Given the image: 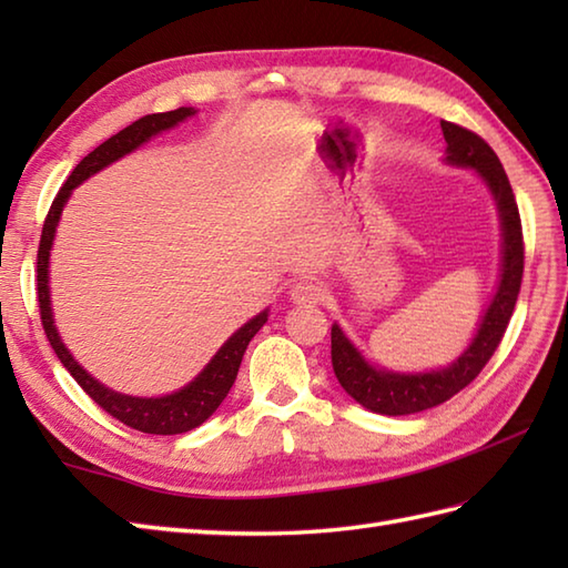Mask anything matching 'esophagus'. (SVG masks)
Instances as JSON below:
<instances>
[{"mask_svg":"<svg viewBox=\"0 0 568 568\" xmlns=\"http://www.w3.org/2000/svg\"><path fill=\"white\" fill-rule=\"evenodd\" d=\"M324 297V285L312 281V277H303V281L293 283L291 287V300L297 305H315Z\"/></svg>","mask_w":568,"mask_h":568,"instance_id":"1","label":"esophagus"}]
</instances>
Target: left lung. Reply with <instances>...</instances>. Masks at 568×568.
Returning a JSON list of instances; mask_svg holds the SVG:
<instances>
[{"mask_svg":"<svg viewBox=\"0 0 568 568\" xmlns=\"http://www.w3.org/2000/svg\"><path fill=\"white\" fill-rule=\"evenodd\" d=\"M446 139V161L454 165L476 168L480 178L486 180L493 197L498 202L500 222H503V275L498 293L493 297L488 312L480 322L476 339L470 342L466 352L458 356L449 368L417 373H390L376 371L368 366L354 344L346 339L344 332L332 327V366L334 376L342 383V388L354 397L358 405H364L378 415H413L422 409L437 407L449 400L452 395L464 390L468 383H474L480 371L486 368L490 356L496 354L503 334L508 329L513 310L517 303V293L523 285L525 271V241H523V222L517 210L515 192L510 180L505 175V168L488 143L476 131L458 126L452 122H442Z\"/></svg>","mask_w":568,"mask_h":568,"instance_id":"obj_1","label":"left lung"}]
</instances>
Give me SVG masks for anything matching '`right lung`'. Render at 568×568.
Returning <instances> with one entry per match:
<instances>
[{"label": "right lung", "instance_id": "obj_1", "mask_svg": "<svg viewBox=\"0 0 568 568\" xmlns=\"http://www.w3.org/2000/svg\"><path fill=\"white\" fill-rule=\"evenodd\" d=\"M190 114H195L190 106H180V110L161 112V114H146V116L136 119L134 124H129L126 129L119 131V134H114L112 139L100 143V146L92 153L84 155V159L75 168H72V173L68 175L63 187L58 190L51 210H48V214H45V222L41 229L39 256H36V293H39L41 324H43L48 342H51V346H53L55 356L60 358V364L68 368V373L78 381L80 388L88 393L106 415H112L114 419L124 422V425L131 429L146 432V434H183V432L200 427L202 422L222 405L226 393L232 390L246 346L253 336H256V332L263 327L265 320H268V312H261V315H256L248 324H244V327H241L232 336V339H229L220 348V352H216V356L210 361L207 368H204L190 385H185L183 390L165 395V397L122 395V393L104 388V385L90 378L88 373L78 366V361L70 356L63 342H60V336L53 327L51 297H48V253H51L58 216H60V212H63V204L70 197L72 187H78L82 180H88L90 175L102 171L104 165H110L116 159H122V155L139 149L143 141H149L151 136L159 134V131H165V129L175 126L178 122H183V119Z\"/></svg>", "mask_w": 568, "mask_h": 568}]
</instances>
